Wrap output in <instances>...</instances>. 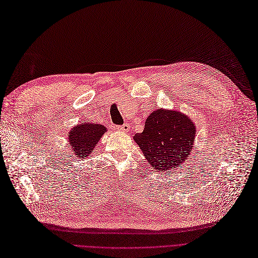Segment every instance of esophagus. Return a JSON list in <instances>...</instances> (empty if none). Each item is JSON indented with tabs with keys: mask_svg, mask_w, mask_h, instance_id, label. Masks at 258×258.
Listing matches in <instances>:
<instances>
[{
	"mask_svg": "<svg viewBox=\"0 0 258 258\" xmlns=\"http://www.w3.org/2000/svg\"><path fill=\"white\" fill-rule=\"evenodd\" d=\"M117 129L119 130V131H123V132H128L129 130H130V125L129 123H123L122 126H118L117 127Z\"/></svg>",
	"mask_w": 258,
	"mask_h": 258,
	"instance_id": "1",
	"label": "esophagus"
}]
</instances>
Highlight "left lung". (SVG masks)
Segmentation results:
<instances>
[{"instance_id": "obj_1", "label": "left lung", "mask_w": 258, "mask_h": 258, "mask_svg": "<svg viewBox=\"0 0 258 258\" xmlns=\"http://www.w3.org/2000/svg\"><path fill=\"white\" fill-rule=\"evenodd\" d=\"M194 122L178 111L158 109L149 115L143 132L133 140L157 172L174 170L191 153L195 140Z\"/></svg>"}]
</instances>
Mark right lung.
Masks as SVG:
<instances>
[{"label": "right lung", "instance_id": "obj_1", "mask_svg": "<svg viewBox=\"0 0 258 258\" xmlns=\"http://www.w3.org/2000/svg\"><path fill=\"white\" fill-rule=\"evenodd\" d=\"M105 131L106 128L99 123H80L68 133L69 145L77 157L84 159L94 152L95 146Z\"/></svg>", "mask_w": 258, "mask_h": 258}]
</instances>
